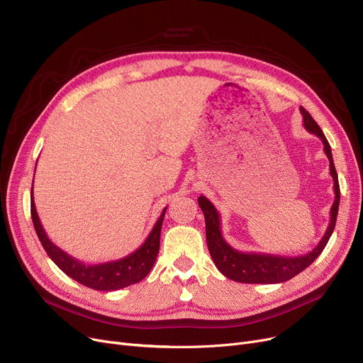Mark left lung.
Here are the masks:
<instances>
[{"mask_svg":"<svg viewBox=\"0 0 363 363\" xmlns=\"http://www.w3.org/2000/svg\"><path fill=\"white\" fill-rule=\"evenodd\" d=\"M300 113L303 116V126L306 128L313 135H316L322 144L323 151L330 160V174L334 181V203L331 207V219L325 234L320 238L315 249L303 256L296 257H284L275 255H266V253H242L235 250L233 245L226 242L220 231V215L216 211V207L212 201L204 196L199 197V206L204 213L206 220V241L208 247V253H211L216 268L220 271L222 275L230 278L237 282L244 284H279L291 279L293 277L298 275L308 268L311 263L323 252L333 231L335 228V220L338 215V204H340V185L338 177L335 172L333 152L330 143L323 135L319 125L313 121L306 108L300 107Z\"/></svg>","mask_w":363,"mask_h":363,"instance_id":"8db88e82","label":"left lung"}]
</instances>
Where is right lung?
Here are the masks:
<instances>
[{"label":"right lung","instance_id":"1","mask_svg":"<svg viewBox=\"0 0 363 363\" xmlns=\"http://www.w3.org/2000/svg\"><path fill=\"white\" fill-rule=\"evenodd\" d=\"M166 208L167 207L163 208L160 218L157 219L156 225L152 226L151 233L148 234V237L145 238V241L143 242L140 249L118 260L88 264L67 255L65 250H62L60 247H57L48 238L41 225V220L36 213V207L33 201V182H32V194H30L32 222L35 226L36 235L40 238L47 255L67 277L78 281L79 284L85 285V287L99 290V291L121 290L128 287V285L140 282L148 275L159 255L160 231H162V223L164 219Z\"/></svg>","mask_w":363,"mask_h":363}]
</instances>
